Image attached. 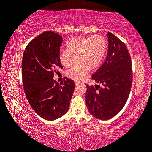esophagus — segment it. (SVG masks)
<instances>
[{"instance_id": "obj_1", "label": "esophagus", "mask_w": 152, "mask_h": 152, "mask_svg": "<svg viewBox=\"0 0 152 152\" xmlns=\"http://www.w3.org/2000/svg\"><path fill=\"white\" fill-rule=\"evenodd\" d=\"M74 83H75V84L76 86H78V84H80V82L79 81H77V80H74Z\"/></svg>"}]
</instances>
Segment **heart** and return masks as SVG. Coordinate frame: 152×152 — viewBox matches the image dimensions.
Masks as SVG:
<instances>
[{"instance_id":"1","label":"heart","mask_w":152,"mask_h":152,"mask_svg":"<svg viewBox=\"0 0 152 152\" xmlns=\"http://www.w3.org/2000/svg\"><path fill=\"white\" fill-rule=\"evenodd\" d=\"M68 50H61L59 60L66 67L71 66L76 60L78 63L66 72L68 78L80 80L86 75L88 69L92 70L101 64L107 50V42L102 35L91 37L77 36L66 43Z\"/></svg>"}]
</instances>
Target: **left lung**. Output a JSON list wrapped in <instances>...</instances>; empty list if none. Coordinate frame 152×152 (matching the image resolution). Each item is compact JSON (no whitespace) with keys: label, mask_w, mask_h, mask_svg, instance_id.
I'll return each instance as SVG.
<instances>
[{"label":"left lung","mask_w":152,"mask_h":152,"mask_svg":"<svg viewBox=\"0 0 152 152\" xmlns=\"http://www.w3.org/2000/svg\"><path fill=\"white\" fill-rule=\"evenodd\" d=\"M107 35V58L92 76L96 84L86 85L88 111L101 120L109 119L121 111L127 101L133 80L132 59L125 44L111 33Z\"/></svg>","instance_id":"1"}]
</instances>
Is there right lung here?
<instances>
[{"label": "right lung", "instance_id": "obj_1", "mask_svg": "<svg viewBox=\"0 0 152 152\" xmlns=\"http://www.w3.org/2000/svg\"><path fill=\"white\" fill-rule=\"evenodd\" d=\"M60 35L45 31L27 45L23 56L22 78L25 94L31 107L43 119L53 121L65 115L75 88L74 80L62 84L53 80V74L62 68L60 60Z\"/></svg>", "mask_w": 152, "mask_h": 152}]
</instances>
